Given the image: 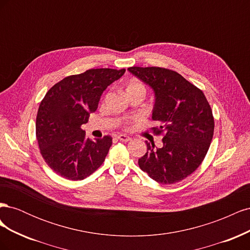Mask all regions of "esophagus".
<instances>
[{"label": "esophagus", "instance_id": "34e87169", "mask_svg": "<svg viewBox=\"0 0 250 250\" xmlns=\"http://www.w3.org/2000/svg\"><path fill=\"white\" fill-rule=\"evenodd\" d=\"M117 139L120 140V141H122V142H129L131 140V138H129L126 134H119L118 137H117Z\"/></svg>", "mask_w": 250, "mask_h": 250}]
</instances>
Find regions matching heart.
<instances>
[{
	"mask_svg": "<svg viewBox=\"0 0 250 250\" xmlns=\"http://www.w3.org/2000/svg\"><path fill=\"white\" fill-rule=\"evenodd\" d=\"M139 87H143V88H145L144 87V85L142 84V83L140 82V81H137V80H132L129 84H128V86H127V89H132V88H139Z\"/></svg>",
	"mask_w": 250,
	"mask_h": 250,
	"instance_id": "heart-1",
	"label": "heart"
}]
</instances>
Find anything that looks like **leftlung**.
I'll return each mask as SVG.
<instances>
[{
    "label": "left lung",
    "instance_id": "left-lung-1",
    "mask_svg": "<svg viewBox=\"0 0 250 250\" xmlns=\"http://www.w3.org/2000/svg\"><path fill=\"white\" fill-rule=\"evenodd\" d=\"M134 76L153 89L155 134L164 132L163 147L147 144L139 160L141 170L163 185L185 179L206 157L214 135V118L206 96L180 74L164 67L132 66Z\"/></svg>",
    "mask_w": 250,
    "mask_h": 250
}]
</instances>
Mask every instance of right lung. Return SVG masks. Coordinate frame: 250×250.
Segmentation results:
<instances>
[{"mask_svg":"<svg viewBox=\"0 0 250 250\" xmlns=\"http://www.w3.org/2000/svg\"><path fill=\"white\" fill-rule=\"evenodd\" d=\"M125 71L87 70L65 77L48 90L37 111L36 139L44 162L58 175L82 180L103 164L111 137L92 141L81 125L97 110L104 90Z\"/></svg>","mask_w":250,"mask_h":250,"instance_id":"1","label":"right lung"}]
</instances>
